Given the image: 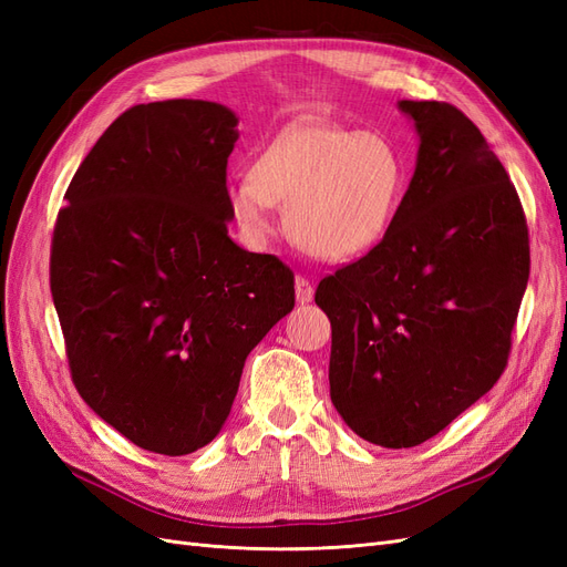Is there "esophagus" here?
<instances>
[{
	"label": "esophagus",
	"instance_id": "1",
	"mask_svg": "<svg viewBox=\"0 0 567 567\" xmlns=\"http://www.w3.org/2000/svg\"><path fill=\"white\" fill-rule=\"evenodd\" d=\"M296 298L298 302H310L315 298V286L310 279L302 277V274L296 277Z\"/></svg>",
	"mask_w": 567,
	"mask_h": 567
}]
</instances>
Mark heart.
Instances as JSON below:
<instances>
[{"label": "heart", "instance_id": "obj_1", "mask_svg": "<svg viewBox=\"0 0 567 567\" xmlns=\"http://www.w3.org/2000/svg\"><path fill=\"white\" fill-rule=\"evenodd\" d=\"M404 192V161L385 136L302 120L257 156L250 175L231 179L227 200L250 241H267L286 205L288 231L307 252L348 260L388 234Z\"/></svg>", "mask_w": 567, "mask_h": 567}]
</instances>
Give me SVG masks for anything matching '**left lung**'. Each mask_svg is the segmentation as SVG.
Wrapping results in <instances>:
<instances>
[{
    "label": "left lung",
    "mask_w": 567,
    "mask_h": 567,
    "mask_svg": "<svg viewBox=\"0 0 567 567\" xmlns=\"http://www.w3.org/2000/svg\"><path fill=\"white\" fill-rule=\"evenodd\" d=\"M421 134L388 234L317 286L331 319V400L352 431L406 450L499 381L529 279L518 192L444 101H400Z\"/></svg>",
    "instance_id": "left-lung-1"
}]
</instances>
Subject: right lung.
<instances>
[{
    "label": "right lung",
    "instance_id": "1",
    "mask_svg": "<svg viewBox=\"0 0 567 567\" xmlns=\"http://www.w3.org/2000/svg\"><path fill=\"white\" fill-rule=\"evenodd\" d=\"M236 123L198 99L127 109L80 163L51 236L71 379L146 452L205 447L248 352L296 305L293 269L229 238Z\"/></svg>",
    "mask_w": 567,
    "mask_h": 567
}]
</instances>
